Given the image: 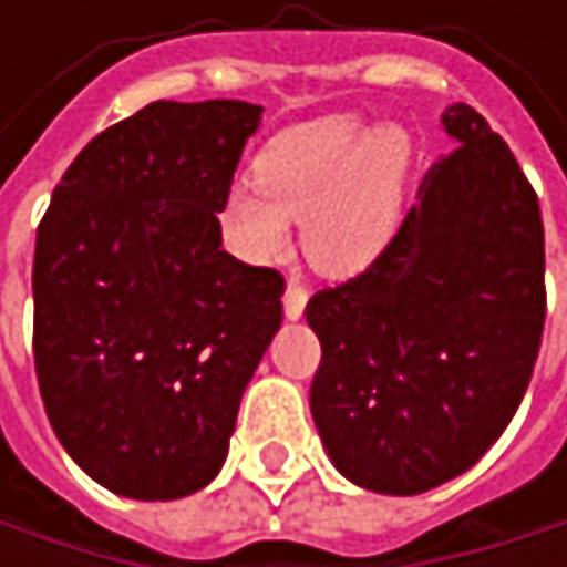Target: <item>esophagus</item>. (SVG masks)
Wrapping results in <instances>:
<instances>
[{"mask_svg":"<svg viewBox=\"0 0 567 567\" xmlns=\"http://www.w3.org/2000/svg\"><path fill=\"white\" fill-rule=\"evenodd\" d=\"M282 301H285V318H288V321H298V318L305 315V301H308V291H305V285L288 282Z\"/></svg>","mask_w":567,"mask_h":567,"instance_id":"1","label":"esophagus"}]
</instances>
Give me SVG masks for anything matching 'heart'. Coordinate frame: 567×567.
I'll list each match as a JSON object with an SVG mask.
<instances>
[{
	"label": "heart",
	"mask_w": 567,
	"mask_h": 567,
	"mask_svg": "<svg viewBox=\"0 0 567 567\" xmlns=\"http://www.w3.org/2000/svg\"><path fill=\"white\" fill-rule=\"evenodd\" d=\"M413 144L403 127L331 114L276 134L256 157V186H236L223 226L249 262H276L301 219L308 262L331 276L364 272L394 239Z\"/></svg>",
	"instance_id": "1"
}]
</instances>
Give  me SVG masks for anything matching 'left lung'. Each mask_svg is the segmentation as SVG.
Here are the masks:
<instances>
[{
  "mask_svg": "<svg viewBox=\"0 0 567 567\" xmlns=\"http://www.w3.org/2000/svg\"><path fill=\"white\" fill-rule=\"evenodd\" d=\"M440 157L388 249L311 295L321 341L311 416L344 480L384 496L426 493L503 436L545 328L538 196L470 104L443 114Z\"/></svg>",
  "mask_w": 567,
  "mask_h": 567,
  "instance_id": "8db88e82",
  "label": "left lung"
}]
</instances>
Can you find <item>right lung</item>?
I'll list each match as a JSON object with an SVG mask.
<instances>
[{
  "label": "right lung",
  "mask_w": 567,
  "mask_h": 567,
  "mask_svg": "<svg viewBox=\"0 0 567 567\" xmlns=\"http://www.w3.org/2000/svg\"><path fill=\"white\" fill-rule=\"evenodd\" d=\"M262 107L154 101L64 171L35 236V374L68 456L127 499L216 480L285 279L223 249Z\"/></svg>",
  "instance_id": "add662e5"
}]
</instances>
